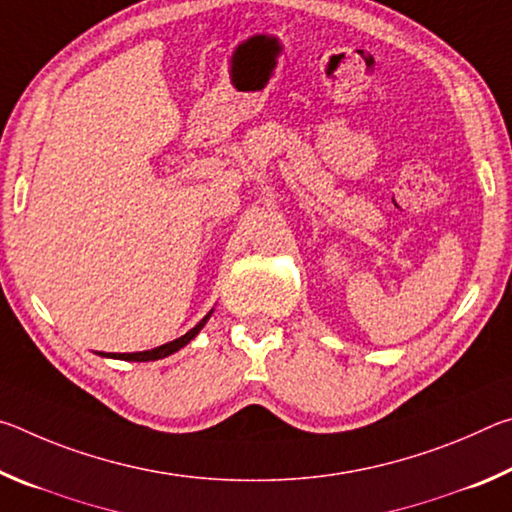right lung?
<instances>
[{
	"instance_id": "right-lung-1",
	"label": "right lung",
	"mask_w": 512,
	"mask_h": 512,
	"mask_svg": "<svg viewBox=\"0 0 512 512\" xmlns=\"http://www.w3.org/2000/svg\"><path fill=\"white\" fill-rule=\"evenodd\" d=\"M210 316H212V311H210V314H207V316H205V318L201 320V323H198L196 327L189 329V332H187L185 336H180V339H176V341H169V343H164V345H160V348L144 350V352H126V354H117V352L103 354V352H101V357L121 359V361H155V359H164V357H169V354L178 352L180 348H185V345H187L189 341H192L198 332H201L203 325L207 323V320H210Z\"/></svg>"
}]
</instances>
